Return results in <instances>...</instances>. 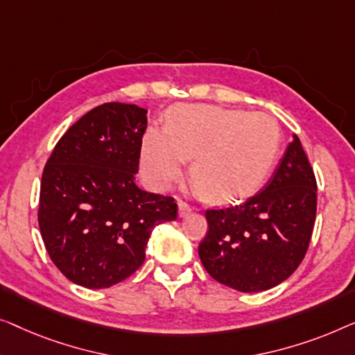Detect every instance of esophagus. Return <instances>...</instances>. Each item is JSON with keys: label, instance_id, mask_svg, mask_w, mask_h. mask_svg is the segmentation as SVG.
I'll list each match as a JSON object with an SVG mask.
<instances>
[{"label": "esophagus", "instance_id": "34e87169", "mask_svg": "<svg viewBox=\"0 0 355 355\" xmlns=\"http://www.w3.org/2000/svg\"><path fill=\"white\" fill-rule=\"evenodd\" d=\"M189 214H191V207L187 202L178 201V217H187Z\"/></svg>", "mask_w": 355, "mask_h": 355}]
</instances>
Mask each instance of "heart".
I'll return each mask as SVG.
<instances>
[{
  "mask_svg": "<svg viewBox=\"0 0 355 355\" xmlns=\"http://www.w3.org/2000/svg\"><path fill=\"white\" fill-rule=\"evenodd\" d=\"M279 149V127L267 112L182 104L166 128L149 127L141 139V166L157 188H167L193 159L191 177L204 196L232 201L254 191Z\"/></svg>",
  "mask_w": 355,
  "mask_h": 355,
  "instance_id": "1",
  "label": "heart"
}]
</instances>
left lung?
Masks as SVG:
<instances>
[{
    "mask_svg": "<svg viewBox=\"0 0 355 355\" xmlns=\"http://www.w3.org/2000/svg\"><path fill=\"white\" fill-rule=\"evenodd\" d=\"M317 212L315 175L294 135L273 177L246 202L207 211L199 259L209 275L241 293L267 291L299 267Z\"/></svg>",
    "mask_w": 355,
    "mask_h": 355,
    "instance_id": "8db88e82",
    "label": "left lung"
}]
</instances>
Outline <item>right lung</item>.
<instances>
[{
    "mask_svg": "<svg viewBox=\"0 0 355 355\" xmlns=\"http://www.w3.org/2000/svg\"><path fill=\"white\" fill-rule=\"evenodd\" d=\"M146 109L106 103L59 139L43 171L38 223L59 270L83 288H109L141 267L159 223L177 218L172 198L135 182Z\"/></svg>",
    "mask_w": 355,
    "mask_h": 355,
    "instance_id": "1",
    "label": "right lung"
}]
</instances>
